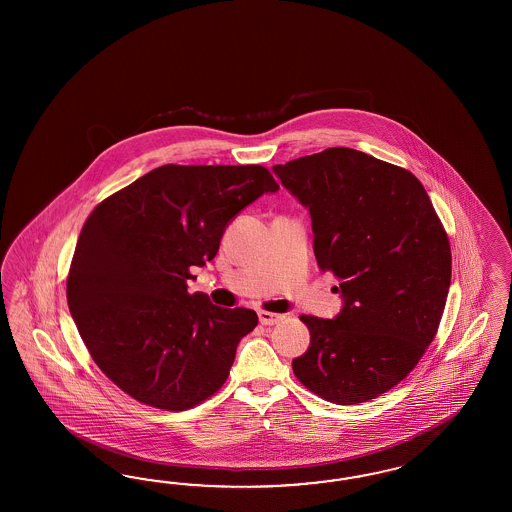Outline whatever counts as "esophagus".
<instances>
[{
    "label": "esophagus",
    "mask_w": 512,
    "mask_h": 512,
    "mask_svg": "<svg viewBox=\"0 0 512 512\" xmlns=\"http://www.w3.org/2000/svg\"><path fill=\"white\" fill-rule=\"evenodd\" d=\"M259 321H261V325L270 326V325H278L279 321H283V315H279V313H272V311H259Z\"/></svg>",
    "instance_id": "obj_1"
}]
</instances>
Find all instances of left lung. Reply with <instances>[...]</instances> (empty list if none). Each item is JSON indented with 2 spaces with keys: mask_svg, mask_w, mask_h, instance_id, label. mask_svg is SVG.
I'll return each mask as SVG.
<instances>
[{
  "mask_svg": "<svg viewBox=\"0 0 512 512\" xmlns=\"http://www.w3.org/2000/svg\"><path fill=\"white\" fill-rule=\"evenodd\" d=\"M310 210L319 268L340 279L334 319L300 315L310 347L298 381L326 402H368L407 377L434 340L449 295L450 246L415 174L351 148L274 165Z\"/></svg>",
  "mask_w": 512,
  "mask_h": 512,
  "instance_id": "8db88e82",
  "label": "left lung"
}]
</instances>
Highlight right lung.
<instances>
[{"label":"right lung","mask_w":512,"mask_h":512,"mask_svg":"<svg viewBox=\"0 0 512 512\" xmlns=\"http://www.w3.org/2000/svg\"><path fill=\"white\" fill-rule=\"evenodd\" d=\"M278 189L261 165H163L93 208L67 304L93 362L125 394L184 411L223 387L259 319L189 295V268L212 261L236 214Z\"/></svg>","instance_id":"add662e5"}]
</instances>
